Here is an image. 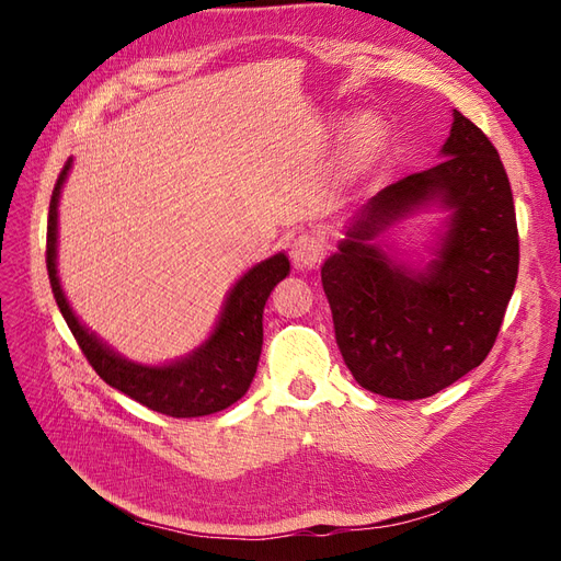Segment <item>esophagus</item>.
Here are the masks:
<instances>
[{
	"label": "esophagus",
	"mask_w": 561,
	"mask_h": 561,
	"mask_svg": "<svg viewBox=\"0 0 561 561\" xmlns=\"http://www.w3.org/2000/svg\"><path fill=\"white\" fill-rule=\"evenodd\" d=\"M322 254H325V245L318 236L301 233L293 241L290 257L297 271H318L322 264Z\"/></svg>",
	"instance_id": "1"
}]
</instances>
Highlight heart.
Masks as SVG:
<instances>
[{
  "label": "heart",
  "mask_w": 561,
  "mask_h": 561,
  "mask_svg": "<svg viewBox=\"0 0 561 561\" xmlns=\"http://www.w3.org/2000/svg\"><path fill=\"white\" fill-rule=\"evenodd\" d=\"M383 149V128L377 118L365 116L358 124L353 126L351 133V145L346 154V171L348 175L358 178L371 171V165L377 163L379 154Z\"/></svg>",
  "instance_id": "heart-1"
}]
</instances>
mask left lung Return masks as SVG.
<instances>
[{
	"mask_svg": "<svg viewBox=\"0 0 561 561\" xmlns=\"http://www.w3.org/2000/svg\"><path fill=\"white\" fill-rule=\"evenodd\" d=\"M443 154L369 198L320 271L342 358L355 381L383 398H428L478 367L515 290L519 236L496 147L454 110ZM433 197L455 215L430 274L414 277L368 241Z\"/></svg>",
	"mask_w": 561,
	"mask_h": 561,
	"instance_id": "obj_1",
	"label": "left lung"
}]
</instances>
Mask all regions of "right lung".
I'll return each instance as SVG.
<instances>
[{
	"instance_id": "right-lung-1",
	"label": "right lung",
	"mask_w": 561,
	"mask_h": 561,
	"mask_svg": "<svg viewBox=\"0 0 561 561\" xmlns=\"http://www.w3.org/2000/svg\"><path fill=\"white\" fill-rule=\"evenodd\" d=\"M72 159H67L56 180L54 194L48 203V227H46V268L50 290H54L58 309L72 330L81 353L98 377L112 388L122 390L135 402L149 410L173 419L208 416L227 410L229 404L241 400L257 371L262 353V313L271 290L287 276L290 262L285 254H276L254 268L233 285L227 297L222 318L215 332L190 358L165 367H142L118 358L114 351L81 325L67 304L58 274H56V239H58V196L70 171Z\"/></svg>"
}]
</instances>
